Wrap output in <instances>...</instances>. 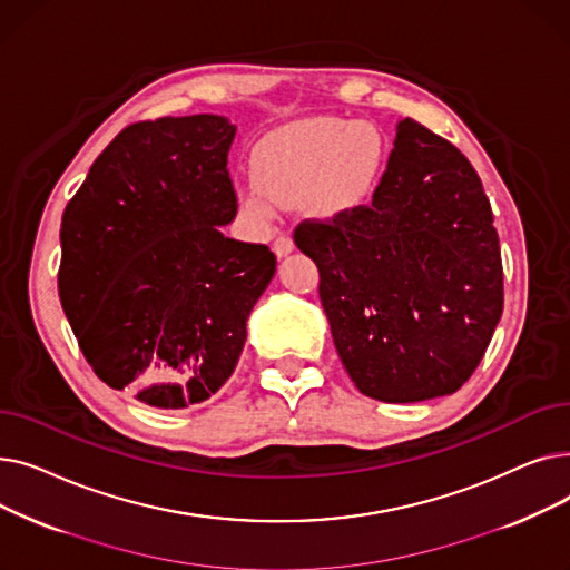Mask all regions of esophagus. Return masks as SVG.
I'll use <instances>...</instances> for the list:
<instances>
[{
    "label": "esophagus",
    "mask_w": 570,
    "mask_h": 570,
    "mask_svg": "<svg viewBox=\"0 0 570 570\" xmlns=\"http://www.w3.org/2000/svg\"><path fill=\"white\" fill-rule=\"evenodd\" d=\"M273 249H275V254H277V256H286V254H291V252H293V237H291L288 233L277 235Z\"/></svg>",
    "instance_id": "34e87169"
}]
</instances>
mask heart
<instances>
[{
	"label": "heart",
	"instance_id": "1",
	"mask_svg": "<svg viewBox=\"0 0 570 570\" xmlns=\"http://www.w3.org/2000/svg\"><path fill=\"white\" fill-rule=\"evenodd\" d=\"M385 140L372 125L342 117H312L269 134L256 153V183L247 205L261 217L275 203L303 196L318 217H335L365 205L385 168Z\"/></svg>",
	"mask_w": 570,
	"mask_h": 570
}]
</instances>
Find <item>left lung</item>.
Returning a JSON list of instances; mask_svg holds the SVG:
<instances>
[{
	"mask_svg": "<svg viewBox=\"0 0 570 570\" xmlns=\"http://www.w3.org/2000/svg\"><path fill=\"white\" fill-rule=\"evenodd\" d=\"M492 222L469 159L406 117L370 205L295 226L363 395L423 402L453 395L475 372L503 312Z\"/></svg>",
	"mask_w": 570,
	"mask_h": 570,
	"instance_id": "left-lung-1",
	"label": "left lung"
}]
</instances>
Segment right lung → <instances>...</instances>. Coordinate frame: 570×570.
<instances>
[{
	"label": "right lung",
	"mask_w": 570,
	"mask_h": 570,
	"mask_svg": "<svg viewBox=\"0 0 570 570\" xmlns=\"http://www.w3.org/2000/svg\"><path fill=\"white\" fill-rule=\"evenodd\" d=\"M222 115L129 125L62 217L59 301L95 374L157 409L200 404L233 374L247 318L275 275L239 243Z\"/></svg>",
	"instance_id": "add662e5"
}]
</instances>
